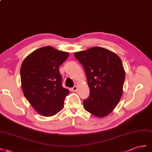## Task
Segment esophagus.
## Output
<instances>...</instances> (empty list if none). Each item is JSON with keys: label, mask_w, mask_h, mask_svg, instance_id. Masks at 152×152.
<instances>
[{"label": "esophagus", "mask_w": 152, "mask_h": 152, "mask_svg": "<svg viewBox=\"0 0 152 152\" xmlns=\"http://www.w3.org/2000/svg\"><path fill=\"white\" fill-rule=\"evenodd\" d=\"M71 90H72V92H76V90H77V86H74L73 87L71 88Z\"/></svg>", "instance_id": "34e87169"}]
</instances>
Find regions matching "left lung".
Returning <instances> with one entry per match:
<instances>
[{
    "mask_svg": "<svg viewBox=\"0 0 152 152\" xmlns=\"http://www.w3.org/2000/svg\"><path fill=\"white\" fill-rule=\"evenodd\" d=\"M75 57L83 66L90 89L89 97L83 101L85 110L102 118L110 114L123 94L125 73L122 60L97 46L76 52Z\"/></svg>",
    "mask_w": 152,
    "mask_h": 152,
    "instance_id": "left-lung-1",
    "label": "left lung"
}]
</instances>
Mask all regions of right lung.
I'll return each mask as SVG.
<instances>
[{"label":"right lung","mask_w":152,"mask_h":152,"mask_svg":"<svg viewBox=\"0 0 152 152\" xmlns=\"http://www.w3.org/2000/svg\"><path fill=\"white\" fill-rule=\"evenodd\" d=\"M69 55L68 52L45 46L34 51L21 64L20 76L23 94L42 116H53L64 107L69 91L62 85L58 68Z\"/></svg>","instance_id":"right-lung-1"}]
</instances>
